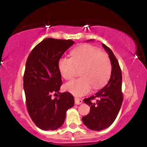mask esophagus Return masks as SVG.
<instances>
[{
    "mask_svg": "<svg viewBox=\"0 0 147 147\" xmlns=\"http://www.w3.org/2000/svg\"><path fill=\"white\" fill-rule=\"evenodd\" d=\"M75 104H77V105H79V104H81L82 103V99L77 98V97H75Z\"/></svg>",
    "mask_w": 147,
    "mask_h": 147,
    "instance_id": "1",
    "label": "esophagus"
}]
</instances>
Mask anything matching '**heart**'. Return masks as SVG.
<instances>
[{
    "label": "heart",
    "mask_w": 147,
    "mask_h": 147,
    "mask_svg": "<svg viewBox=\"0 0 147 147\" xmlns=\"http://www.w3.org/2000/svg\"><path fill=\"white\" fill-rule=\"evenodd\" d=\"M59 69L65 80L72 79L80 70L81 78L65 85V90L79 97L87 94L92 86L96 90L107 83L111 74V61L105 52L92 45H82L71 52V59H60Z\"/></svg>",
    "instance_id": "heart-1"
}]
</instances>
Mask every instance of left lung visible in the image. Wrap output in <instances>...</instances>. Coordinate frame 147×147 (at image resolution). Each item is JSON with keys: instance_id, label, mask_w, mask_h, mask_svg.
<instances>
[{"instance_id": "left-lung-1", "label": "left lung", "mask_w": 147, "mask_h": 147, "mask_svg": "<svg viewBox=\"0 0 147 147\" xmlns=\"http://www.w3.org/2000/svg\"><path fill=\"white\" fill-rule=\"evenodd\" d=\"M108 52L112 65L110 79L107 84L94 95L84 99V103L90 106L88 115L82 117L88 129L102 131L110 126L117 117L123 102L122 71L113 52L103 43Z\"/></svg>"}]
</instances>
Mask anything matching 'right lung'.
Returning a JSON list of instances; mask_svg holds the SVG:
<instances>
[{
	"instance_id": "add662e5",
	"label": "right lung",
	"mask_w": 147,
	"mask_h": 147,
	"mask_svg": "<svg viewBox=\"0 0 147 147\" xmlns=\"http://www.w3.org/2000/svg\"><path fill=\"white\" fill-rule=\"evenodd\" d=\"M74 43L70 39L45 38L27 59L23 75L27 109L34 124L44 131L63 125L67 110L75 103L70 92H59L62 85L59 61ZM52 94L57 97L53 99Z\"/></svg>"
}]
</instances>
